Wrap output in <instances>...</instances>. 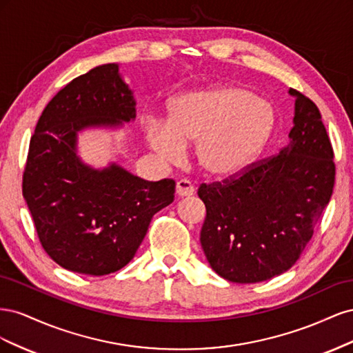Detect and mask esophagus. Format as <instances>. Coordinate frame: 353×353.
<instances>
[{
    "label": "esophagus",
    "mask_w": 353,
    "mask_h": 353,
    "mask_svg": "<svg viewBox=\"0 0 353 353\" xmlns=\"http://www.w3.org/2000/svg\"><path fill=\"white\" fill-rule=\"evenodd\" d=\"M176 194L179 197H187L194 194V185L188 179H179L176 183Z\"/></svg>",
    "instance_id": "obj_1"
}]
</instances>
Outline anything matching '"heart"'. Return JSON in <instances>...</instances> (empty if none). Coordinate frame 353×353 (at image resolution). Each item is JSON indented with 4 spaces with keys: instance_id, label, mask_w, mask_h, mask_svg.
<instances>
[{
    "instance_id": "heart-1",
    "label": "heart",
    "mask_w": 353,
    "mask_h": 353,
    "mask_svg": "<svg viewBox=\"0 0 353 353\" xmlns=\"http://www.w3.org/2000/svg\"><path fill=\"white\" fill-rule=\"evenodd\" d=\"M275 125L272 105L252 91L221 85L178 95L168 121L145 117L147 143L169 162H178L184 144L197 143V160L215 178L243 174L261 154Z\"/></svg>"
}]
</instances>
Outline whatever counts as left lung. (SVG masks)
<instances>
[{
    "label": "left lung",
    "instance_id": "obj_1",
    "mask_svg": "<svg viewBox=\"0 0 353 353\" xmlns=\"http://www.w3.org/2000/svg\"><path fill=\"white\" fill-rule=\"evenodd\" d=\"M288 94L296 97L290 143L239 176L197 191L206 206L201 249L212 270L232 283L290 270L333 194L334 153L321 113L303 94Z\"/></svg>",
    "mask_w": 353,
    "mask_h": 353
}]
</instances>
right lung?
<instances>
[{
    "label": "right lung",
    "mask_w": 353,
    "mask_h": 353,
    "mask_svg": "<svg viewBox=\"0 0 353 353\" xmlns=\"http://www.w3.org/2000/svg\"><path fill=\"white\" fill-rule=\"evenodd\" d=\"M135 119L132 91L109 63L70 81L47 104L30 138L23 197L38 239L61 268L108 275L130 262L154 213L174 201L175 181H144L116 163L85 165L78 132Z\"/></svg>",
    "instance_id": "add662e5"
}]
</instances>
